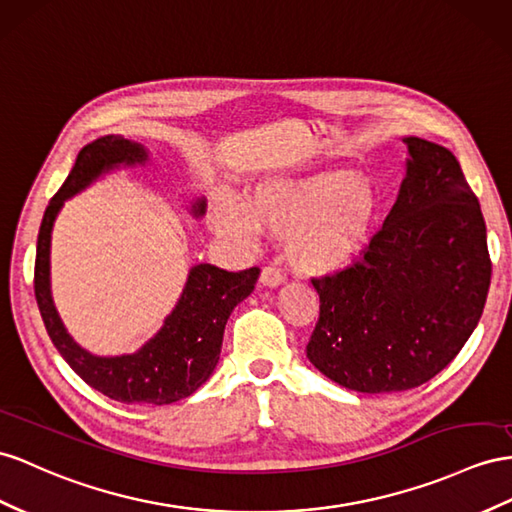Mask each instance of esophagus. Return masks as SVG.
Returning <instances> with one entry per match:
<instances>
[{"label": "esophagus", "mask_w": 512, "mask_h": 512, "mask_svg": "<svg viewBox=\"0 0 512 512\" xmlns=\"http://www.w3.org/2000/svg\"><path fill=\"white\" fill-rule=\"evenodd\" d=\"M259 281L266 287H279L285 281V274L277 266H266L264 270H261Z\"/></svg>", "instance_id": "esophagus-1"}]
</instances>
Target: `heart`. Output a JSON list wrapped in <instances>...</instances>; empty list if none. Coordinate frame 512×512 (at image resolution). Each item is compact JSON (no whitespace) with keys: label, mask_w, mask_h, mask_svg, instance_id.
Here are the masks:
<instances>
[{"label":"heart","mask_w":512,"mask_h":512,"mask_svg":"<svg viewBox=\"0 0 512 512\" xmlns=\"http://www.w3.org/2000/svg\"><path fill=\"white\" fill-rule=\"evenodd\" d=\"M376 214V196L365 181L346 173H322L305 179H268L246 203L220 194L212 205V225L235 240H251L268 231L285 240L290 266L309 277L348 266L368 238Z\"/></svg>","instance_id":"heart-1"}]
</instances>
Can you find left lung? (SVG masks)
<instances>
[{"mask_svg":"<svg viewBox=\"0 0 512 512\" xmlns=\"http://www.w3.org/2000/svg\"><path fill=\"white\" fill-rule=\"evenodd\" d=\"M383 227L344 270L311 279L320 318L307 357L361 393L424 385L474 333L487 303V227L452 151L422 138Z\"/></svg>","mask_w":512,"mask_h":512,"instance_id":"obj_1","label":"left lung"}]
</instances>
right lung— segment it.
Masks as SVG:
<instances>
[{"label": "right lung", "instance_id": "right-lung-1", "mask_svg": "<svg viewBox=\"0 0 512 512\" xmlns=\"http://www.w3.org/2000/svg\"><path fill=\"white\" fill-rule=\"evenodd\" d=\"M147 149L123 136H103L86 144L62 188L49 201L36 242L34 294L51 342L71 370L93 389L125 404H173L188 398L212 376L220 359L225 324L235 305L255 290L259 268L227 272L212 264L194 266L173 313L134 355L95 357L64 329L49 290V246L56 216L69 196L90 186L116 166L147 162ZM205 214V201L192 205Z\"/></svg>", "mask_w": 512, "mask_h": 512}]
</instances>
